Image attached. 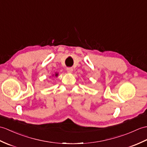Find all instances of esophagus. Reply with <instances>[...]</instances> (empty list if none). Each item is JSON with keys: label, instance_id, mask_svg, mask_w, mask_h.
Wrapping results in <instances>:
<instances>
[{"label": "esophagus", "instance_id": "obj_1", "mask_svg": "<svg viewBox=\"0 0 147 147\" xmlns=\"http://www.w3.org/2000/svg\"><path fill=\"white\" fill-rule=\"evenodd\" d=\"M66 70H67V73H71L73 72V69L72 67H67V68H66Z\"/></svg>", "mask_w": 147, "mask_h": 147}]
</instances>
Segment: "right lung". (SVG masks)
<instances>
[{"instance_id":"add662e5","label":"right lung","mask_w":147,"mask_h":147,"mask_svg":"<svg viewBox=\"0 0 147 147\" xmlns=\"http://www.w3.org/2000/svg\"><path fill=\"white\" fill-rule=\"evenodd\" d=\"M57 75H58V74H57V73H56V74H55V76H57Z\"/></svg>"}]
</instances>
